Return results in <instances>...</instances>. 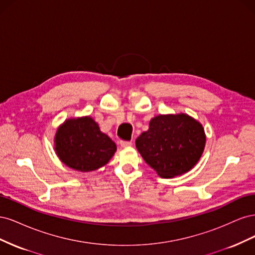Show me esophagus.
<instances>
[{"label": "esophagus", "instance_id": "obj_1", "mask_svg": "<svg viewBox=\"0 0 255 255\" xmlns=\"http://www.w3.org/2000/svg\"><path fill=\"white\" fill-rule=\"evenodd\" d=\"M120 144H121L122 148H127V146L132 145V141H125V140H122V141H120Z\"/></svg>", "mask_w": 255, "mask_h": 255}]
</instances>
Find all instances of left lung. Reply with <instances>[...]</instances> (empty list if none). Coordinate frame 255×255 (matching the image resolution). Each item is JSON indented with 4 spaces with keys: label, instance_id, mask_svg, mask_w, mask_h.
Instances as JSON below:
<instances>
[{
    "label": "left lung",
    "instance_id": "1",
    "mask_svg": "<svg viewBox=\"0 0 255 255\" xmlns=\"http://www.w3.org/2000/svg\"><path fill=\"white\" fill-rule=\"evenodd\" d=\"M206 137L200 122L186 114L159 115L136 139L142 158L161 177L188 172L201 157Z\"/></svg>",
    "mask_w": 255,
    "mask_h": 255
}]
</instances>
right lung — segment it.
<instances>
[{
  "label": "right lung",
  "mask_w": 255,
  "mask_h": 255,
  "mask_svg": "<svg viewBox=\"0 0 255 255\" xmlns=\"http://www.w3.org/2000/svg\"><path fill=\"white\" fill-rule=\"evenodd\" d=\"M55 151L59 159L74 170L89 172L109 163L117 145L100 130L91 117L66 120L55 135Z\"/></svg>",
  "instance_id": "right-lung-1"
}]
</instances>
